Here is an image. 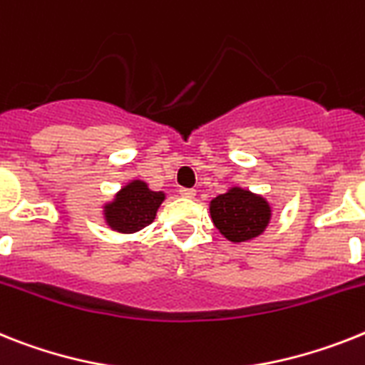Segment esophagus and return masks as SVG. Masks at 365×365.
<instances>
[{"instance_id": "1", "label": "esophagus", "mask_w": 365, "mask_h": 365, "mask_svg": "<svg viewBox=\"0 0 365 365\" xmlns=\"http://www.w3.org/2000/svg\"><path fill=\"white\" fill-rule=\"evenodd\" d=\"M180 195H182L183 198H195V197H197V191H195V189L182 187V189H180Z\"/></svg>"}]
</instances>
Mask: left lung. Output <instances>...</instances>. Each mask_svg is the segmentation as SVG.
Listing matches in <instances>:
<instances>
[{
	"label": "left lung",
	"mask_w": 365,
	"mask_h": 365,
	"mask_svg": "<svg viewBox=\"0 0 365 365\" xmlns=\"http://www.w3.org/2000/svg\"><path fill=\"white\" fill-rule=\"evenodd\" d=\"M211 220L232 243H247L265 232L271 222V204L262 195L243 187H230L210 202Z\"/></svg>",
	"instance_id": "left-lung-1"
}]
</instances>
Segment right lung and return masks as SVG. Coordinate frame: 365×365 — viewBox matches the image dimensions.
Segmentation results:
<instances>
[{"label":"right lung","instance_id":"obj_1","mask_svg":"<svg viewBox=\"0 0 365 365\" xmlns=\"http://www.w3.org/2000/svg\"><path fill=\"white\" fill-rule=\"evenodd\" d=\"M163 200V191H152L143 180H131L116 192L111 202L103 204V219L115 232L135 234L154 222Z\"/></svg>","mask_w":365,"mask_h":365}]
</instances>
